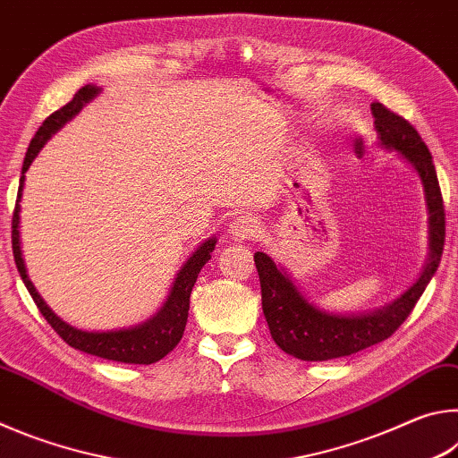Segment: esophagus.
<instances>
[{
    "instance_id": "1",
    "label": "esophagus",
    "mask_w": 458,
    "mask_h": 458,
    "mask_svg": "<svg viewBox=\"0 0 458 458\" xmlns=\"http://www.w3.org/2000/svg\"><path fill=\"white\" fill-rule=\"evenodd\" d=\"M230 234L236 242H240V240H250L260 234V226L252 216H238V218H234L230 224Z\"/></svg>"
}]
</instances>
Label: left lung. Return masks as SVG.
<instances>
[{
	"label": "left lung",
	"instance_id": "8db88e82",
	"mask_svg": "<svg viewBox=\"0 0 458 458\" xmlns=\"http://www.w3.org/2000/svg\"><path fill=\"white\" fill-rule=\"evenodd\" d=\"M371 114L379 143L386 149L398 151L422 180L430 214L428 262L420 278L390 305L360 315H335L309 303L291 276L268 254H254V265L260 278L262 313L267 317L270 335L284 353L297 360L327 361L345 358L390 337L412 313L443 257L445 204L428 147L404 117L392 113L382 103L371 105Z\"/></svg>",
	"mask_w": 458,
	"mask_h": 458
}]
</instances>
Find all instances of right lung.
I'll return each instance as SVG.
<instances>
[{
	"mask_svg": "<svg viewBox=\"0 0 458 458\" xmlns=\"http://www.w3.org/2000/svg\"><path fill=\"white\" fill-rule=\"evenodd\" d=\"M98 92L100 89L95 87V84H87V87H82L72 97L71 103L58 108L56 113H52L50 117L42 123V127L36 131L32 143L28 147L24 165H21L18 199H15V210L12 218L13 260H15V267H18L21 281H24L28 293L32 294L34 303L38 305V309H40L44 319L50 323V327L56 331L68 345L74 347V350L97 355V358H103V360H113L121 363H143V366H149V363H155L161 358H165V355L172 352L177 344H180L185 323H188L191 289L198 281L201 267L212 259L210 254L216 248V238L206 240V242L188 259L183 268L177 273L172 293H169L167 301L157 315L151 317V319H147L141 325H135V327L117 329V331H82V329L72 327V325H68L66 321H62L60 317L44 303V299L34 289V284L26 273L24 259H21L20 199H21V190H24V180H26L24 174L28 172V167L32 165V161L36 159V155L40 153L44 143L48 141V139L56 133L66 121H71L74 114L89 103V100L95 98Z\"/></svg>",
	"mask_w": 458,
	"mask_h": 458,
	"instance_id": "add662e5",
	"label": "right lung"
}]
</instances>
